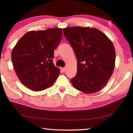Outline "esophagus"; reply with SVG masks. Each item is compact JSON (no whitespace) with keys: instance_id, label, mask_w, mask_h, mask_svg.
Returning <instances> with one entry per match:
<instances>
[{"instance_id":"esophagus-1","label":"esophagus","mask_w":133,"mask_h":133,"mask_svg":"<svg viewBox=\"0 0 133 133\" xmlns=\"http://www.w3.org/2000/svg\"><path fill=\"white\" fill-rule=\"evenodd\" d=\"M62 70L63 72H65V71H66V68H62Z\"/></svg>"}]
</instances>
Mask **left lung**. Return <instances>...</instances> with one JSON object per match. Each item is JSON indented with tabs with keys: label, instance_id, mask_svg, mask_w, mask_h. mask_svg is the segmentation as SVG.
<instances>
[{
	"label": "left lung",
	"instance_id": "obj_1",
	"mask_svg": "<svg viewBox=\"0 0 133 133\" xmlns=\"http://www.w3.org/2000/svg\"><path fill=\"white\" fill-rule=\"evenodd\" d=\"M63 33L77 59L73 87L87 94L99 91L113 73L116 51L111 41L99 30L87 27H67Z\"/></svg>",
	"mask_w": 133,
	"mask_h": 133
}]
</instances>
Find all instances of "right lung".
<instances>
[{
  "mask_svg": "<svg viewBox=\"0 0 133 133\" xmlns=\"http://www.w3.org/2000/svg\"><path fill=\"white\" fill-rule=\"evenodd\" d=\"M62 29L30 31L12 49L11 60L16 73L25 86L34 91L48 88L60 74L52 63L54 50L61 42Z\"/></svg>",
  "mask_w": 133,
  "mask_h": 133,
  "instance_id": "obj_1",
  "label": "right lung"
}]
</instances>
